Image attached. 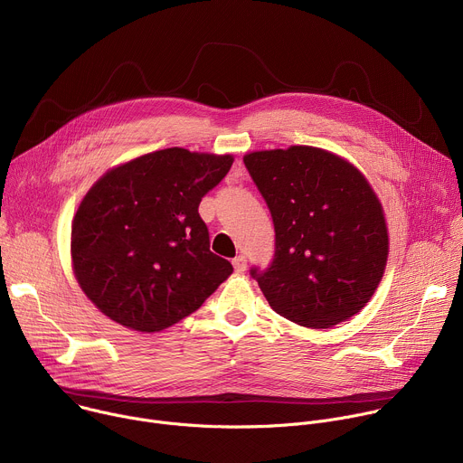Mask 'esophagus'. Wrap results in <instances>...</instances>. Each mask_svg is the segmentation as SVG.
<instances>
[{
    "label": "esophagus",
    "mask_w": 463,
    "mask_h": 463,
    "mask_svg": "<svg viewBox=\"0 0 463 463\" xmlns=\"http://www.w3.org/2000/svg\"><path fill=\"white\" fill-rule=\"evenodd\" d=\"M232 266H234V269L238 271V273H241V271H245L247 269V260H245V256H236L234 260H232Z\"/></svg>",
    "instance_id": "esophagus-1"
}]
</instances>
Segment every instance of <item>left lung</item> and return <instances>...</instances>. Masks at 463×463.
Returning a JSON list of instances; mask_svg holds the SVG:
<instances>
[{
	"instance_id": "left-lung-1",
	"label": "left lung",
	"mask_w": 463,
	"mask_h": 463,
	"mask_svg": "<svg viewBox=\"0 0 463 463\" xmlns=\"http://www.w3.org/2000/svg\"><path fill=\"white\" fill-rule=\"evenodd\" d=\"M243 163L275 223L271 268L250 269L269 306L313 329L359 313L388 260L384 211L368 179L315 146L250 152Z\"/></svg>"
}]
</instances>
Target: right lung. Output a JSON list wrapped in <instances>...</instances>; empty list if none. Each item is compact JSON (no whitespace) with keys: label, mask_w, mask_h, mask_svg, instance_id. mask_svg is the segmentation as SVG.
I'll list each match as a JSON object with an SVG mask.
<instances>
[{"label":"right lung","mask_w":463,"mask_h":463,"mask_svg":"<svg viewBox=\"0 0 463 463\" xmlns=\"http://www.w3.org/2000/svg\"><path fill=\"white\" fill-rule=\"evenodd\" d=\"M232 161L174 146L95 181L73 218L71 263L99 311L154 334L194 313L229 279L231 261L211 250L197 207Z\"/></svg>","instance_id":"obj_1"}]
</instances>
